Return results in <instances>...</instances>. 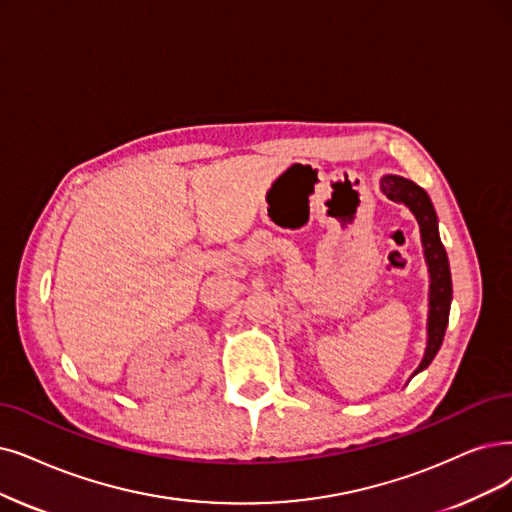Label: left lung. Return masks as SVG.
I'll return each instance as SVG.
<instances>
[{
  "mask_svg": "<svg viewBox=\"0 0 512 512\" xmlns=\"http://www.w3.org/2000/svg\"><path fill=\"white\" fill-rule=\"evenodd\" d=\"M380 191L388 199L403 203V206L416 216L418 227H420L422 248H424V260L428 267V279H431V285H428L426 351L420 365L416 367V372L412 374L414 378L416 374H420L428 365H431V361L441 349L445 327L449 321V306H452V273H449L447 252L439 237L437 212L433 208V201L428 197V193L422 187H418L416 182L395 174L382 176Z\"/></svg>",
  "mask_w": 512,
  "mask_h": 512,
  "instance_id": "obj_1",
  "label": "left lung"
}]
</instances>
